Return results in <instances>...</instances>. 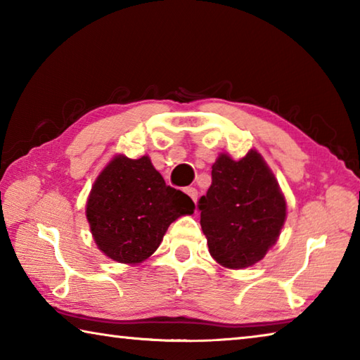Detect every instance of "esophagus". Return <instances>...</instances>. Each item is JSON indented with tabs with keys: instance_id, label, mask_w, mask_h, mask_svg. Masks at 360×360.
<instances>
[{
	"instance_id": "34e87169",
	"label": "esophagus",
	"mask_w": 360,
	"mask_h": 360,
	"mask_svg": "<svg viewBox=\"0 0 360 360\" xmlns=\"http://www.w3.org/2000/svg\"><path fill=\"white\" fill-rule=\"evenodd\" d=\"M186 193L191 197L195 203H197V198H198V191L195 187H187L186 188Z\"/></svg>"
}]
</instances>
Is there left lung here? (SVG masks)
Returning a JSON list of instances; mask_svg holds the SVG:
<instances>
[{
  "mask_svg": "<svg viewBox=\"0 0 360 360\" xmlns=\"http://www.w3.org/2000/svg\"><path fill=\"white\" fill-rule=\"evenodd\" d=\"M198 202L211 257L230 270L252 266L275 246L288 214L275 174L257 150L233 160L221 152Z\"/></svg>",
  "mask_w": 360,
  "mask_h": 360,
  "instance_id": "8db88e82",
  "label": "left lung"
}]
</instances>
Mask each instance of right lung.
Wrapping results in <instances>:
<instances>
[{"label":"right lung","mask_w":360,"mask_h":360,"mask_svg":"<svg viewBox=\"0 0 360 360\" xmlns=\"http://www.w3.org/2000/svg\"><path fill=\"white\" fill-rule=\"evenodd\" d=\"M193 210L192 198L167 186L149 155L117 154L96 176L85 216L106 257L138 265L157 251L169 224Z\"/></svg>","instance_id":"right-lung-1"}]
</instances>
